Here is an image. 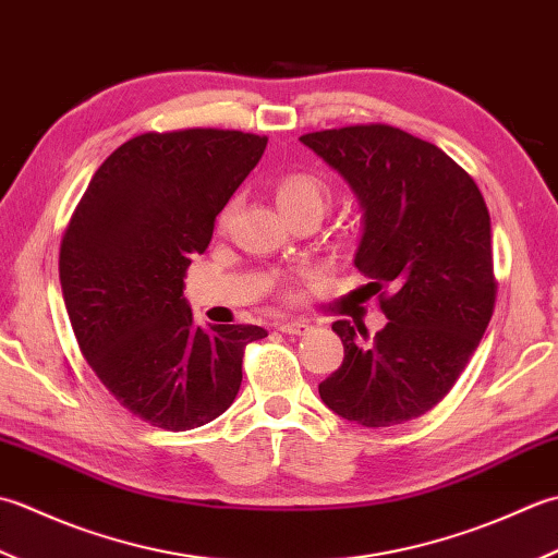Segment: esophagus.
<instances>
[{"mask_svg": "<svg viewBox=\"0 0 558 558\" xmlns=\"http://www.w3.org/2000/svg\"><path fill=\"white\" fill-rule=\"evenodd\" d=\"M275 327L283 335H305L311 329V325L305 320H287V323H277Z\"/></svg>", "mask_w": 558, "mask_h": 558, "instance_id": "obj_1", "label": "esophagus"}]
</instances>
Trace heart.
Wrapping results in <instances>:
<instances>
[{"instance_id": "1", "label": "heart", "mask_w": 558, "mask_h": 558, "mask_svg": "<svg viewBox=\"0 0 558 558\" xmlns=\"http://www.w3.org/2000/svg\"><path fill=\"white\" fill-rule=\"evenodd\" d=\"M327 202V187L311 173H289L279 180L277 185V204L281 214H289L303 207H317L325 209ZM231 209H226L221 216V223L229 221Z\"/></svg>"}]
</instances>
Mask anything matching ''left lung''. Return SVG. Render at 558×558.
I'll list each match as a JSON object with an SVG mask.
<instances>
[{"instance_id": "left-lung-1", "label": "left lung", "mask_w": 558, "mask_h": 558, "mask_svg": "<svg viewBox=\"0 0 558 558\" xmlns=\"http://www.w3.org/2000/svg\"><path fill=\"white\" fill-rule=\"evenodd\" d=\"M361 204L354 265L388 317L375 337L332 325L344 361L317 385L323 402L368 428L434 409L480 347L496 301L492 219L480 187L438 146L390 124L303 134Z\"/></svg>"}]
</instances>
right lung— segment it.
Returning <instances> with one entry per match:
<instances>
[{
  "label": "right lung",
  "instance_id": "add662e5",
  "mask_svg": "<svg viewBox=\"0 0 558 558\" xmlns=\"http://www.w3.org/2000/svg\"><path fill=\"white\" fill-rule=\"evenodd\" d=\"M235 130L140 134L96 170L64 233L60 283L78 349L116 400L166 430L214 422L243 383L257 325L192 320L185 271L265 154Z\"/></svg>",
  "mask_w": 558,
  "mask_h": 558
}]
</instances>
